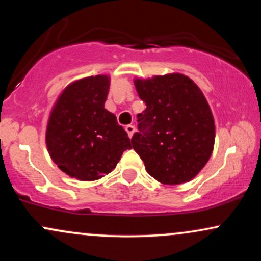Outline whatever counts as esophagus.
<instances>
[{
    "instance_id": "1",
    "label": "esophagus",
    "mask_w": 261,
    "mask_h": 261,
    "mask_svg": "<svg viewBox=\"0 0 261 261\" xmlns=\"http://www.w3.org/2000/svg\"><path fill=\"white\" fill-rule=\"evenodd\" d=\"M125 130H126V133H127V135H128V137H133V135H134V133H135V130H136V128H135V126H133V125H127L126 127H125Z\"/></svg>"
}]
</instances>
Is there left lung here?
Instances as JSON below:
<instances>
[{"mask_svg": "<svg viewBox=\"0 0 261 261\" xmlns=\"http://www.w3.org/2000/svg\"><path fill=\"white\" fill-rule=\"evenodd\" d=\"M146 109L131 143L155 180L178 185L199 174L212 154L215 121L205 95L181 73L135 80Z\"/></svg>", "mask_w": 261, "mask_h": 261, "instance_id": "left-lung-1", "label": "left lung"}]
</instances>
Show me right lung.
Instances as JSON below:
<instances>
[{
	"label": "right lung",
	"instance_id": "1",
	"mask_svg": "<svg viewBox=\"0 0 261 261\" xmlns=\"http://www.w3.org/2000/svg\"><path fill=\"white\" fill-rule=\"evenodd\" d=\"M109 85L106 74L74 81L50 113L45 135L50 157L79 180L93 181L109 174L124 151L131 148L126 131L104 108Z\"/></svg>",
	"mask_w": 261,
	"mask_h": 261
}]
</instances>
